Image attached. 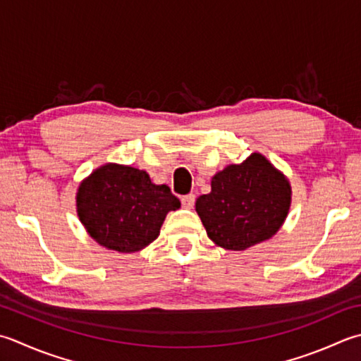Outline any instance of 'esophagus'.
<instances>
[{
	"mask_svg": "<svg viewBox=\"0 0 361 361\" xmlns=\"http://www.w3.org/2000/svg\"><path fill=\"white\" fill-rule=\"evenodd\" d=\"M194 203H195V195H194V194H188V195H183V197H181L183 208L192 209V208H194Z\"/></svg>",
	"mask_w": 361,
	"mask_h": 361,
	"instance_id": "1",
	"label": "esophagus"
}]
</instances>
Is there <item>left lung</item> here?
Listing matches in <instances>:
<instances>
[{
	"instance_id": "left-lung-1",
	"label": "left lung",
	"mask_w": 361,
	"mask_h": 361,
	"mask_svg": "<svg viewBox=\"0 0 361 361\" xmlns=\"http://www.w3.org/2000/svg\"><path fill=\"white\" fill-rule=\"evenodd\" d=\"M291 188L263 154L253 153L213 176L211 192L195 209L209 239L227 250H245L272 238L285 222Z\"/></svg>"
}]
</instances>
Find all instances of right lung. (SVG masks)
Returning <instances> with one entry per match:
<instances>
[{
	"mask_svg": "<svg viewBox=\"0 0 361 361\" xmlns=\"http://www.w3.org/2000/svg\"><path fill=\"white\" fill-rule=\"evenodd\" d=\"M78 216L89 235L108 249L130 253L158 238L169 211L180 200L166 185H153L147 172L106 164L78 189Z\"/></svg>",
	"mask_w": 361,
	"mask_h": 361,
	"instance_id": "add662e5",
	"label": "right lung"
}]
</instances>
